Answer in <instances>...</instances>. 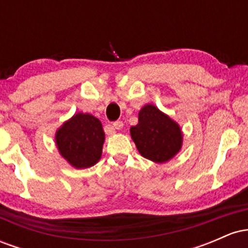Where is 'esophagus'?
I'll use <instances>...</instances> for the list:
<instances>
[{
	"label": "esophagus",
	"instance_id": "1",
	"mask_svg": "<svg viewBox=\"0 0 248 248\" xmlns=\"http://www.w3.org/2000/svg\"><path fill=\"white\" fill-rule=\"evenodd\" d=\"M124 127V122L122 121H115L114 124H113V126H112V129H121V128Z\"/></svg>",
	"mask_w": 248,
	"mask_h": 248
}]
</instances>
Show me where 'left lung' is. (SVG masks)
I'll return each mask as SVG.
<instances>
[{
	"instance_id": "8db88e82",
	"label": "left lung",
	"mask_w": 248,
	"mask_h": 248,
	"mask_svg": "<svg viewBox=\"0 0 248 248\" xmlns=\"http://www.w3.org/2000/svg\"><path fill=\"white\" fill-rule=\"evenodd\" d=\"M130 135L139 153L148 160L164 163L182 148L183 134L177 122L154 105H146L139 112V124L130 128Z\"/></svg>"
}]
</instances>
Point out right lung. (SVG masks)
<instances>
[{
  "label": "right lung",
  "instance_id": "1",
  "mask_svg": "<svg viewBox=\"0 0 248 248\" xmlns=\"http://www.w3.org/2000/svg\"><path fill=\"white\" fill-rule=\"evenodd\" d=\"M105 133L95 116L77 113L56 132L59 153L77 169L90 168L100 160Z\"/></svg>",
  "mask_w": 248,
  "mask_h": 248
}]
</instances>
